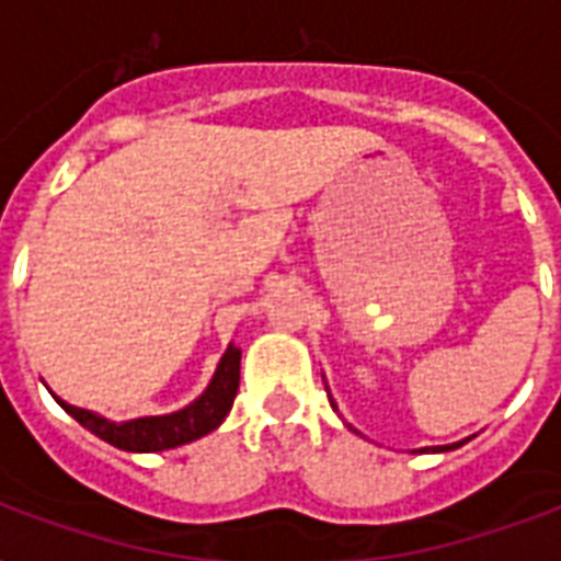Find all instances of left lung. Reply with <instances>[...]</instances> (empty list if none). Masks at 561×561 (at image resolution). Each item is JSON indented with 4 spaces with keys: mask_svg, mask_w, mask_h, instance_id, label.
Returning <instances> with one entry per match:
<instances>
[{
    "mask_svg": "<svg viewBox=\"0 0 561 561\" xmlns=\"http://www.w3.org/2000/svg\"><path fill=\"white\" fill-rule=\"evenodd\" d=\"M329 401H332V396H329ZM460 445V443H457ZM448 448H454V445H445V448H434V451H448Z\"/></svg>",
    "mask_w": 561,
    "mask_h": 561,
    "instance_id": "1",
    "label": "left lung"
}]
</instances>
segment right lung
<instances>
[{"mask_svg": "<svg viewBox=\"0 0 561 561\" xmlns=\"http://www.w3.org/2000/svg\"><path fill=\"white\" fill-rule=\"evenodd\" d=\"M238 375H241V350H236L229 343L227 355L218 364V373H215L206 392L194 404L171 413V416H142L122 422V425L107 422V419L99 416V413H90V410L72 408L57 396L55 399L90 434L101 436L104 443L116 445L122 451H162V448H178V445H186L192 439H201L227 419L229 408L236 401Z\"/></svg>", "mask_w": 561, "mask_h": 561, "instance_id": "obj_1", "label": "right lung"}]
</instances>
